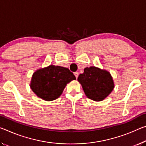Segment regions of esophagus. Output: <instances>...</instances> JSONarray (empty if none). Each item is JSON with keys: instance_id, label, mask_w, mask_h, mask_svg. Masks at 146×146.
Wrapping results in <instances>:
<instances>
[{"instance_id": "34e87169", "label": "esophagus", "mask_w": 146, "mask_h": 146, "mask_svg": "<svg viewBox=\"0 0 146 146\" xmlns=\"http://www.w3.org/2000/svg\"><path fill=\"white\" fill-rule=\"evenodd\" d=\"M74 75H75L76 78H78V72H75V73H74Z\"/></svg>"}]
</instances>
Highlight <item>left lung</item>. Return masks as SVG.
Masks as SVG:
<instances>
[{
  "mask_svg": "<svg viewBox=\"0 0 146 146\" xmlns=\"http://www.w3.org/2000/svg\"><path fill=\"white\" fill-rule=\"evenodd\" d=\"M77 80L87 98L96 101H103L114 88L110 73L94 66L84 68V73L80 74Z\"/></svg>",
  "mask_w": 146,
  "mask_h": 146,
  "instance_id": "left-lung-1",
  "label": "left lung"
}]
</instances>
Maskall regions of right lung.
Listing matches in <instances>:
<instances>
[{
    "instance_id": "obj_1",
    "label": "right lung",
    "mask_w": 146,
    "mask_h": 146,
    "mask_svg": "<svg viewBox=\"0 0 146 146\" xmlns=\"http://www.w3.org/2000/svg\"><path fill=\"white\" fill-rule=\"evenodd\" d=\"M75 79L68 68L50 65L34 73L31 88L39 98L50 101L58 98L67 84Z\"/></svg>"
}]
</instances>
